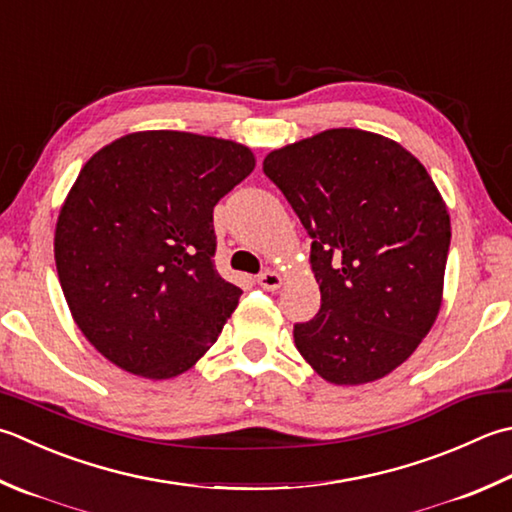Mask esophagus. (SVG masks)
I'll list each match as a JSON object with an SVG mask.
<instances>
[{
	"instance_id": "34e87169",
	"label": "esophagus",
	"mask_w": 512,
	"mask_h": 512,
	"mask_svg": "<svg viewBox=\"0 0 512 512\" xmlns=\"http://www.w3.org/2000/svg\"><path fill=\"white\" fill-rule=\"evenodd\" d=\"M257 284L264 290H277L282 286V275L275 273V270H264V273L257 277Z\"/></svg>"
}]
</instances>
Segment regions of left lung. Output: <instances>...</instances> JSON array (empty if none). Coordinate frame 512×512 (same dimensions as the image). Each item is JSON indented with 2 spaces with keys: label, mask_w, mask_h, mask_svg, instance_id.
I'll return each mask as SVG.
<instances>
[{
  "label": "left lung",
  "mask_w": 512,
  "mask_h": 512,
  "mask_svg": "<svg viewBox=\"0 0 512 512\" xmlns=\"http://www.w3.org/2000/svg\"><path fill=\"white\" fill-rule=\"evenodd\" d=\"M264 173L302 219L322 308L295 346L335 386L382 379L415 353L444 299L450 215L395 139L328 128L270 150Z\"/></svg>",
  "instance_id": "1"
}]
</instances>
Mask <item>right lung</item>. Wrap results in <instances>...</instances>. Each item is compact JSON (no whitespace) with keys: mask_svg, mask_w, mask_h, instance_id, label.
<instances>
[{"mask_svg":"<svg viewBox=\"0 0 512 512\" xmlns=\"http://www.w3.org/2000/svg\"><path fill=\"white\" fill-rule=\"evenodd\" d=\"M255 162L233 139L139 130L79 170L55 264L77 328L110 364L159 382L217 342L242 290L215 268L213 208Z\"/></svg>","mask_w":512,"mask_h":512,"instance_id":"add662e5","label":"right lung"}]
</instances>
